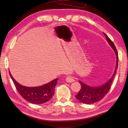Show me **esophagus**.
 <instances>
[{
	"instance_id": "1",
	"label": "esophagus",
	"mask_w": 128,
	"mask_h": 128,
	"mask_svg": "<svg viewBox=\"0 0 128 128\" xmlns=\"http://www.w3.org/2000/svg\"><path fill=\"white\" fill-rule=\"evenodd\" d=\"M66 82H68V83H72V82H74V78H73V77L71 76H68L67 77H66Z\"/></svg>"
}]
</instances>
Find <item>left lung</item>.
Masks as SVG:
<instances>
[{"mask_svg": "<svg viewBox=\"0 0 128 128\" xmlns=\"http://www.w3.org/2000/svg\"><path fill=\"white\" fill-rule=\"evenodd\" d=\"M104 34L106 36V38L107 40L108 44L112 48L114 52H115V54H116V66L112 78L106 84H104L101 86L100 87H91L86 84L85 83H83L81 81H79L80 84H81V89H80L78 93L76 96H75V97H76V98L78 100H79L82 102L86 104H94L95 102H97L98 101H100L107 94V92H109L110 88H111L112 82L113 81L114 78L115 73H116L117 68H118V55L116 47H115L113 42L110 39V38L105 33H104Z\"/></svg>", "mask_w": 128, "mask_h": 128, "instance_id": "obj_1", "label": "left lung"}]
</instances>
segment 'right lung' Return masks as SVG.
Listing matches in <instances>:
<instances>
[{
	"mask_svg": "<svg viewBox=\"0 0 128 128\" xmlns=\"http://www.w3.org/2000/svg\"><path fill=\"white\" fill-rule=\"evenodd\" d=\"M10 76L17 90L26 101L35 104H41L48 101L53 97L55 87L58 78L40 87H29L21 85L14 80L9 72Z\"/></svg>",
	"mask_w": 128,
	"mask_h": 128,
	"instance_id": "add662e5",
	"label": "right lung"
}]
</instances>
